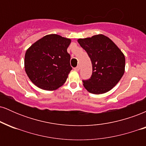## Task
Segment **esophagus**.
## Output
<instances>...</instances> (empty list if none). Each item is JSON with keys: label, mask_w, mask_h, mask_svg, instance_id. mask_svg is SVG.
Returning a JSON list of instances; mask_svg holds the SVG:
<instances>
[{"label": "esophagus", "mask_w": 146, "mask_h": 146, "mask_svg": "<svg viewBox=\"0 0 146 146\" xmlns=\"http://www.w3.org/2000/svg\"><path fill=\"white\" fill-rule=\"evenodd\" d=\"M74 70H75V71H80V66H77V67H75L74 68Z\"/></svg>", "instance_id": "esophagus-1"}]
</instances>
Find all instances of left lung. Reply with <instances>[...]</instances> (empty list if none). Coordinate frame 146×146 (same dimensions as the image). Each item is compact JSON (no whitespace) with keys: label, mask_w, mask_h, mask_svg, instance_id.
<instances>
[{"label":"left lung","mask_w":146,"mask_h":146,"mask_svg":"<svg viewBox=\"0 0 146 146\" xmlns=\"http://www.w3.org/2000/svg\"><path fill=\"white\" fill-rule=\"evenodd\" d=\"M78 43L90 58L93 73L83 85L93 94L107 93L119 82L125 72V56L109 38L103 34L80 38Z\"/></svg>","instance_id":"8db88e82"}]
</instances>
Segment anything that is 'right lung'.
Instances as JSON below:
<instances>
[{"label": "right lung", "instance_id": "add662e5", "mask_svg": "<svg viewBox=\"0 0 146 146\" xmlns=\"http://www.w3.org/2000/svg\"><path fill=\"white\" fill-rule=\"evenodd\" d=\"M71 39L46 35L27 50L25 69L29 80L41 89L54 90L62 86L72 67L67 48Z\"/></svg>", "mask_w": 146, "mask_h": 146}]
</instances>
